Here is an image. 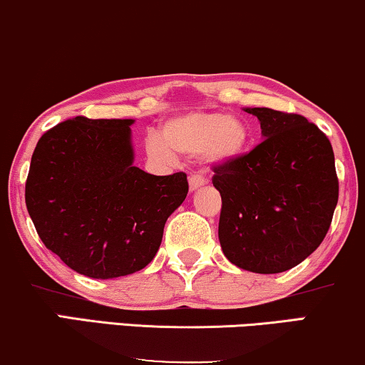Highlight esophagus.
Wrapping results in <instances>:
<instances>
[{"label": "esophagus", "mask_w": 365, "mask_h": 365, "mask_svg": "<svg viewBox=\"0 0 365 365\" xmlns=\"http://www.w3.org/2000/svg\"><path fill=\"white\" fill-rule=\"evenodd\" d=\"M205 184V179L204 176H200V174H191L189 176V187H191V191H195V189L204 186Z\"/></svg>", "instance_id": "esophagus-1"}]
</instances>
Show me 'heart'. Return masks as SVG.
Returning a JSON list of instances; mask_svg holds the SVG:
<instances>
[{"label":"heart","mask_w":365,"mask_h":365,"mask_svg":"<svg viewBox=\"0 0 365 365\" xmlns=\"http://www.w3.org/2000/svg\"><path fill=\"white\" fill-rule=\"evenodd\" d=\"M250 143L247 121L219 110H199L163 123L160 133L146 138V153L153 160L171 163L174 155L199 156L212 165L239 160Z\"/></svg>","instance_id":"heart-1"}]
</instances>
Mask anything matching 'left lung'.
<instances>
[{
	"instance_id": "left-lung-1",
	"label": "left lung",
	"mask_w": 365,
	"mask_h": 365,
	"mask_svg": "<svg viewBox=\"0 0 365 365\" xmlns=\"http://www.w3.org/2000/svg\"><path fill=\"white\" fill-rule=\"evenodd\" d=\"M263 140L229 165H215L219 240L244 270L282 273L309 257L329 230L337 197L334 153L318 126L298 113L245 108Z\"/></svg>"
}]
</instances>
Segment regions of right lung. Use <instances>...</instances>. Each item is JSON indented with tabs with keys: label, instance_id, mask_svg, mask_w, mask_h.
<instances>
[{
	"label": "right lung",
	"instance_id": "1",
	"mask_svg": "<svg viewBox=\"0 0 365 365\" xmlns=\"http://www.w3.org/2000/svg\"><path fill=\"white\" fill-rule=\"evenodd\" d=\"M133 121H62L41 136L31 158L26 207L38 235L86 277L145 268L189 191L186 173L155 176L133 166Z\"/></svg>",
	"mask_w": 365,
	"mask_h": 365
}]
</instances>
